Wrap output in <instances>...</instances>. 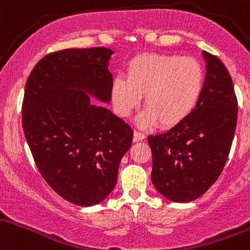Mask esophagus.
I'll list each match as a JSON object with an SVG mask.
<instances>
[{"mask_svg": "<svg viewBox=\"0 0 250 250\" xmlns=\"http://www.w3.org/2000/svg\"><path fill=\"white\" fill-rule=\"evenodd\" d=\"M145 139V134L139 132V131H134L133 133V140L134 142H140V140Z\"/></svg>", "mask_w": 250, "mask_h": 250, "instance_id": "34e87169", "label": "esophagus"}]
</instances>
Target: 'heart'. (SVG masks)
Masks as SVG:
<instances>
[{
    "instance_id": "heart-1",
    "label": "heart",
    "mask_w": 250,
    "mask_h": 250,
    "mask_svg": "<svg viewBox=\"0 0 250 250\" xmlns=\"http://www.w3.org/2000/svg\"><path fill=\"white\" fill-rule=\"evenodd\" d=\"M203 83V68L196 59L150 53L131 61L126 80L114 78L111 99L114 112L126 118L144 97L146 110L137 117V125L146 128L158 123L170 128L192 113L200 102Z\"/></svg>"
}]
</instances>
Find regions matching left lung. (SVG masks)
I'll list each match as a JSON object with an SVG mask.
<instances>
[{
  "label": "left lung",
  "mask_w": 250,
  "mask_h": 250,
  "mask_svg": "<svg viewBox=\"0 0 250 250\" xmlns=\"http://www.w3.org/2000/svg\"><path fill=\"white\" fill-rule=\"evenodd\" d=\"M206 78L197 106L183 123L148 136L153 187L167 200L191 202L203 195L222 172L237 122V100L222 61L202 52Z\"/></svg>",
  "instance_id": "obj_1"
}]
</instances>
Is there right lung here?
Listing matches in <instances>:
<instances>
[{
    "mask_svg": "<svg viewBox=\"0 0 250 250\" xmlns=\"http://www.w3.org/2000/svg\"><path fill=\"white\" fill-rule=\"evenodd\" d=\"M113 53L104 47L50 53L35 64L24 89L22 125L36 167L75 206H95L113 191L132 145V128L91 100L111 102Z\"/></svg>",
    "mask_w": 250,
    "mask_h": 250,
    "instance_id": "add662e5",
    "label": "right lung"
}]
</instances>
